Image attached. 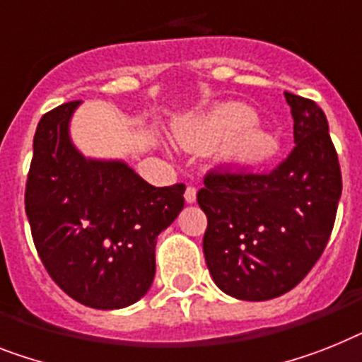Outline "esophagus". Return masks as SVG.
<instances>
[{"mask_svg":"<svg viewBox=\"0 0 362 362\" xmlns=\"http://www.w3.org/2000/svg\"><path fill=\"white\" fill-rule=\"evenodd\" d=\"M185 199H187V203L196 202V188L187 187V190H185Z\"/></svg>","mask_w":362,"mask_h":362,"instance_id":"esophagus-1","label":"esophagus"}]
</instances>
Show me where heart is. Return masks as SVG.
<instances>
[{
    "instance_id": "b5f03b06",
    "label": "heart",
    "mask_w": 362,
    "mask_h": 362,
    "mask_svg": "<svg viewBox=\"0 0 362 362\" xmlns=\"http://www.w3.org/2000/svg\"><path fill=\"white\" fill-rule=\"evenodd\" d=\"M179 142L196 151H207L228 140L223 159L252 168L274 159L277 140L255 125V112L242 103H223L202 118H188L175 125Z\"/></svg>"
}]
</instances>
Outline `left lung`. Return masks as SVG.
Instances as JSON below:
<instances>
[{"label": "left lung", "mask_w": 362, "mask_h": 362, "mask_svg": "<svg viewBox=\"0 0 362 362\" xmlns=\"http://www.w3.org/2000/svg\"><path fill=\"white\" fill-rule=\"evenodd\" d=\"M294 148L277 168L211 170L198 203L207 214L205 262L218 288L246 301L292 291L324 253L342 194L337 149L324 110L285 92Z\"/></svg>", "instance_id": "left-lung-1"}]
</instances>
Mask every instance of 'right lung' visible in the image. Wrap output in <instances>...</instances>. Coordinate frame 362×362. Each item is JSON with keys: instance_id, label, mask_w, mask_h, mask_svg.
Listing matches in <instances>:
<instances>
[{"instance_id": "right-lung-1", "label": "right lung", "mask_w": 362, "mask_h": 362, "mask_svg": "<svg viewBox=\"0 0 362 362\" xmlns=\"http://www.w3.org/2000/svg\"><path fill=\"white\" fill-rule=\"evenodd\" d=\"M81 101L38 122L25 214L40 261L70 298L92 309L139 301L155 277V244L185 205V185L153 187L122 160L86 159L68 125Z\"/></svg>"}]
</instances>
